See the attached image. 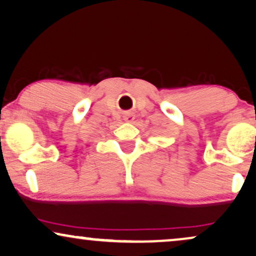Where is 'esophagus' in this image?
Instances as JSON below:
<instances>
[{"instance_id": "34e87169", "label": "esophagus", "mask_w": 256, "mask_h": 256, "mask_svg": "<svg viewBox=\"0 0 256 256\" xmlns=\"http://www.w3.org/2000/svg\"><path fill=\"white\" fill-rule=\"evenodd\" d=\"M124 120H125L126 122H132L134 120V114H126L124 116Z\"/></svg>"}]
</instances>
